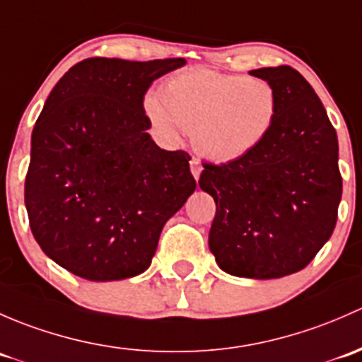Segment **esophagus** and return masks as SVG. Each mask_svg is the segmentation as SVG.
I'll list each match as a JSON object with an SVG mask.
<instances>
[{"label":"esophagus","instance_id":"34e87169","mask_svg":"<svg viewBox=\"0 0 362 362\" xmlns=\"http://www.w3.org/2000/svg\"><path fill=\"white\" fill-rule=\"evenodd\" d=\"M189 169H192V174L195 180H199L200 177V173H202V165H200V162L197 158H192L189 160Z\"/></svg>","mask_w":362,"mask_h":362}]
</instances>
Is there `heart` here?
Masks as SVG:
<instances>
[{
	"label": "heart",
	"instance_id": "b5f03b06",
	"mask_svg": "<svg viewBox=\"0 0 362 362\" xmlns=\"http://www.w3.org/2000/svg\"><path fill=\"white\" fill-rule=\"evenodd\" d=\"M144 110L167 137H176L177 127L192 130L204 158L226 163L262 144L277 115V95L262 78L195 68L167 80L160 99L150 95Z\"/></svg>",
	"mask_w": 362,
	"mask_h": 362
}]
</instances>
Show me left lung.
Instances as JSON below:
<instances>
[{"label":"left lung","mask_w":362,"mask_h":362,"mask_svg":"<svg viewBox=\"0 0 362 362\" xmlns=\"http://www.w3.org/2000/svg\"><path fill=\"white\" fill-rule=\"evenodd\" d=\"M274 87L277 115L258 148L204 163L216 202L209 249L223 272L279 279L300 272L329 240L341 200L338 137L322 103L291 66L249 71Z\"/></svg>","instance_id":"1"}]
</instances>
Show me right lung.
<instances>
[{
  "label": "right lung",
  "instance_id": "right-lung-1",
  "mask_svg": "<svg viewBox=\"0 0 362 362\" xmlns=\"http://www.w3.org/2000/svg\"><path fill=\"white\" fill-rule=\"evenodd\" d=\"M185 59L90 57L52 88L31 136L29 225L45 255L87 281L146 270L197 182L186 151L155 144L144 94Z\"/></svg>",
  "mask_w": 362,
  "mask_h": 362
}]
</instances>
